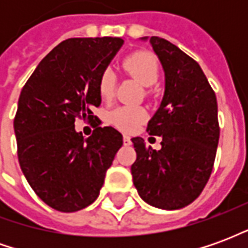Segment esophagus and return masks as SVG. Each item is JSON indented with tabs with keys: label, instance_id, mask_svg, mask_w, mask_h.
<instances>
[{
	"label": "esophagus",
	"instance_id": "1",
	"mask_svg": "<svg viewBox=\"0 0 248 248\" xmlns=\"http://www.w3.org/2000/svg\"><path fill=\"white\" fill-rule=\"evenodd\" d=\"M124 146L131 145V138H130L129 135H124Z\"/></svg>",
	"mask_w": 248,
	"mask_h": 248
}]
</instances>
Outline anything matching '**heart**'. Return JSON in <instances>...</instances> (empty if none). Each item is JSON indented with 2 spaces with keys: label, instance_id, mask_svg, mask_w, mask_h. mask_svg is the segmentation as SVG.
Returning <instances> with one entry per match:
<instances>
[{
  "label": "heart",
  "instance_id": "1",
  "mask_svg": "<svg viewBox=\"0 0 248 248\" xmlns=\"http://www.w3.org/2000/svg\"><path fill=\"white\" fill-rule=\"evenodd\" d=\"M124 69L127 74L135 78L143 87L155 85L159 77V65L156 58L147 51H137L126 57ZM115 73L113 69H105L99 77L98 90L103 99H110L115 90ZM110 122L122 131H134L147 119V111L137 106H124L114 108L108 115Z\"/></svg>",
  "mask_w": 248,
  "mask_h": 248
}]
</instances>
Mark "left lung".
Returning <instances> with one entry per match:
<instances>
[{
  "mask_svg": "<svg viewBox=\"0 0 248 248\" xmlns=\"http://www.w3.org/2000/svg\"><path fill=\"white\" fill-rule=\"evenodd\" d=\"M149 41L165 73V93L147 124L150 135L162 137L161 150L131 140L137 159L131 174L140 197L162 210H179L194 202L213 171L219 140L215 93L198 62L159 37Z\"/></svg>",
  "mask_w": 248,
  "mask_h": 248,
  "instance_id": "obj_1",
  "label": "left lung"
}]
</instances>
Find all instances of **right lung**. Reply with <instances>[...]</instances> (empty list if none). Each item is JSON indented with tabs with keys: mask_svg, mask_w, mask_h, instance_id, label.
I'll use <instances>...</instances> for the list:
<instances>
[{
	"mask_svg": "<svg viewBox=\"0 0 248 248\" xmlns=\"http://www.w3.org/2000/svg\"><path fill=\"white\" fill-rule=\"evenodd\" d=\"M124 45V38H69L38 63L25 83L14 118L18 161L41 201L74 213L99 195L108 169L124 138L111 126L83 138L77 118L90 119L101 105L99 77ZM97 119V117H95Z\"/></svg>",
	"mask_w": 248,
	"mask_h": 248,
	"instance_id": "1",
	"label": "right lung"
}]
</instances>
